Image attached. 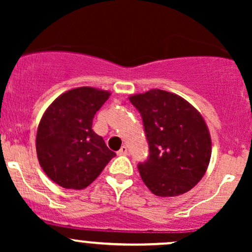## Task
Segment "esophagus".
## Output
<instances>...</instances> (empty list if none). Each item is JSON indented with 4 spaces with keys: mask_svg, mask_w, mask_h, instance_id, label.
<instances>
[{
    "mask_svg": "<svg viewBox=\"0 0 252 252\" xmlns=\"http://www.w3.org/2000/svg\"><path fill=\"white\" fill-rule=\"evenodd\" d=\"M117 155H120V156L128 155V147H126V146L121 147V149L117 152Z\"/></svg>",
    "mask_w": 252,
    "mask_h": 252,
    "instance_id": "esophagus-1",
    "label": "esophagus"
}]
</instances>
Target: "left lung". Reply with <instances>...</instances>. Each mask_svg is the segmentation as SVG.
Instances as JSON below:
<instances>
[{"label":"left lung","instance_id":"left-lung-1","mask_svg":"<svg viewBox=\"0 0 252 252\" xmlns=\"http://www.w3.org/2000/svg\"><path fill=\"white\" fill-rule=\"evenodd\" d=\"M142 117L149 155L137 164L146 186L158 196L189 192L206 172L211 137L204 118L184 98L150 90L129 98Z\"/></svg>","mask_w":252,"mask_h":252}]
</instances>
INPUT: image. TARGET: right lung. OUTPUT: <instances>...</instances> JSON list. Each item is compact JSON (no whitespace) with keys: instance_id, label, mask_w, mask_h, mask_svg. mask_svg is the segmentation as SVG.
<instances>
[{"instance_id":"obj_1","label":"right lung","mask_w":252,"mask_h":252,"mask_svg":"<svg viewBox=\"0 0 252 252\" xmlns=\"http://www.w3.org/2000/svg\"><path fill=\"white\" fill-rule=\"evenodd\" d=\"M110 92L77 88L48 106L36 132V154L46 175L63 189H83L102 173L115 154L92 121Z\"/></svg>"}]
</instances>
